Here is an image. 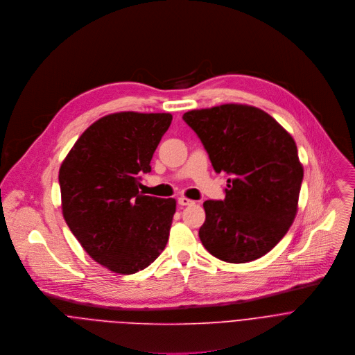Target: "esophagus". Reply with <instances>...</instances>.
<instances>
[{
    "instance_id": "34e87169",
    "label": "esophagus",
    "mask_w": 355,
    "mask_h": 355,
    "mask_svg": "<svg viewBox=\"0 0 355 355\" xmlns=\"http://www.w3.org/2000/svg\"><path fill=\"white\" fill-rule=\"evenodd\" d=\"M178 202H179L180 205H191V204H194V201L190 200V198H187V197H179V198H178Z\"/></svg>"
}]
</instances>
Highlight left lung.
Here are the masks:
<instances>
[{
	"instance_id": "8db88e82",
	"label": "left lung",
	"mask_w": 355,
	"mask_h": 355,
	"mask_svg": "<svg viewBox=\"0 0 355 355\" xmlns=\"http://www.w3.org/2000/svg\"><path fill=\"white\" fill-rule=\"evenodd\" d=\"M183 120L200 137L216 172L231 175L225 198L202 204L201 243L227 263L264 256L298 212L304 166L293 135L264 110L243 103L189 110Z\"/></svg>"
}]
</instances>
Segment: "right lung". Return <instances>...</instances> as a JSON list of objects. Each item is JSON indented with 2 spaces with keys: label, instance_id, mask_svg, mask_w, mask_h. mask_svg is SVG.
Segmentation results:
<instances>
[{
  "label": "right lung",
  "instance_id": "obj_1",
  "mask_svg": "<svg viewBox=\"0 0 355 355\" xmlns=\"http://www.w3.org/2000/svg\"><path fill=\"white\" fill-rule=\"evenodd\" d=\"M172 123L171 113L117 112L92 123L64 158L62 217L84 250L113 272L134 274L165 249L175 198L146 196L138 173Z\"/></svg>",
  "mask_w": 355,
  "mask_h": 355
}]
</instances>
